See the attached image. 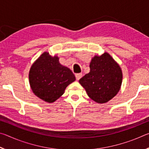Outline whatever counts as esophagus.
Returning <instances> with one entry per match:
<instances>
[{"mask_svg":"<svg viewBox=\"0 0 149 149\" xmlns=\"http://www.w3.org/2000/svg\"><path fill=\"white\" fill-rule=\"evenodd\" d=\"M83 76V74L81 73H79V74H75V78H76V80H79L80 78H81V77Z\"/></svg>","mask_w":149,"mask_h":149,"instance_id":"esophagus-1","label":"esophagus"}]
</instances>
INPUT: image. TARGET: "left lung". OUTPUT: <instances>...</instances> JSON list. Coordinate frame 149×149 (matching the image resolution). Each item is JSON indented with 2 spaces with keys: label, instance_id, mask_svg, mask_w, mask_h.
I'll return each mask as SVG.
<instances>
[{
  "label": "left lung",
  "instance_id": "8db88e82",
  "mask_svg": "<svg viewBox=\"0 0 149 149\" xmlns=\"http://www.w3.org/2000/svg\"><path fill=\"white\" fill-rule=\"evenodd\" d=\"M89 67V73L81 78L79 84L96 102L109 101L116 95L122 85V72L119 65L105 52L93 58Z\"/></svg>",
  "mask_w": 149,
  "mask_h": 149
}]
</instances>
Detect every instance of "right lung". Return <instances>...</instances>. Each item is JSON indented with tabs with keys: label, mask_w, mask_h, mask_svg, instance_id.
I'll list each match as a JSON object with an SVG mask.
<instances>
[{
	"label": "right lung",
	"mask_w": 149,
	"mask_h": 149,
	"mask_svg": "<svg viewBox=\"0 0 149 149\" xmlns=\"http://www.w3.org/2000/svg\"><path fill=\"white\" fill-rule=\"evenodd\" d=\"M29 79L37 97L45 102H53L64 94L75 77L68 68L60 64L58 58L45 52L31 65Z\"/></svg>",
	"instance_id": "right-lung-1"
}]
</instances>
